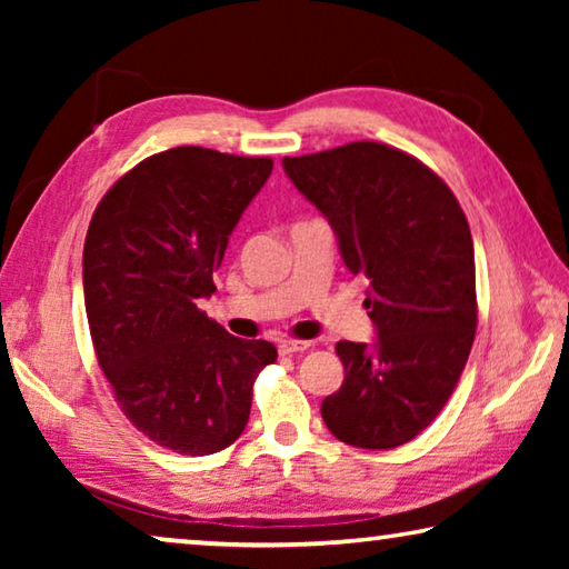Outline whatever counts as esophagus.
I'll return each instance as SVG.
<instances>
[{
	"instance_id": "obj_1",
	"label": "esophagus",
	"mask_w": 569,
	"mask_h": 569,
	"mask_svg": "<svg viewBox=\"0 0 569 569\" xmlns=\"http://www.w3.org/2000/svg\"><path fill=\"white\" fill-rule=\"evenodd\" d=\"M308 346H311V341H293V339H288V341L278 343V351H281L283 356H293V353H303Z\"/></svg>"
}]
</instances>
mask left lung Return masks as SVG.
I'll use <instances>...</instances> for the list:
<instances>
[{
  "instance_id": "8db88e82",
  "label": "left lung",
  "mask_w": 569,
  "mask_h": 569,
  "mask_svg": "<svg viewBox=\"0 0 569 569\" xmlns=\"http://www.w3.org/2000/svg\"><path fill=\"white\" fill-rule=\"evenodd\" d=\"M298 192L329 218L346 268L369 278L377 343L339 341L341 389L321 417L361 449L411 441L445 409L477 331L475 243L435 170L383 142L283 158Z\"/></svg>"
}]
</instances>
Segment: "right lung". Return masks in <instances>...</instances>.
I'll return each instance as SVG.
<instances>
[{
    "instance_id": "obj_1",
    "label": "right lung",
    "mask_w": 569,
    "mask_h": 569,
    "mask_svg": "<svg viewBox=\"0 0 569 569\" xmlns=\"http://www.w3.org/2000/svg\"><path fill=\"white\" fill-rule=\"evenodd\" d=\"M271 170V158L172 148L124 172L90 220L82 286L98 363L124 417L178 455L233 445L258 371L278 356L198 308Z\"/></svg>"
}]
</instances>
